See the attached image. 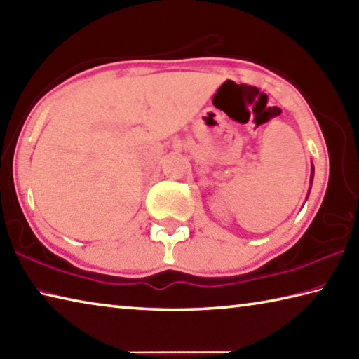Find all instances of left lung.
<instances>
[{"mask_svg": "<svg viewBox=\"0 0 359 359\" xmlns=\"http://www.w3.org/2000/svg\"><path fill=\"white\" fill-rule=\"evenodd\" d=\"M312 179H314V166L311 169V184H312Z\"/></svg>", "mask_w": 359, "mask_h": 359, "instance_id": "left-lung-1", "label": "left lung"}]
</instances>
